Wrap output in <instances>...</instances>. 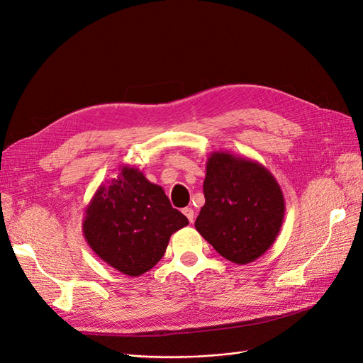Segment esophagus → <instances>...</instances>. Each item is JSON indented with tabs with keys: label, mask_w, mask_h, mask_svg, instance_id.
I'll return each mask as SVG.
<instances>
[{
	"label": "esophagus",
	"mask_w": 363,
	"mask_h": 363,
	"mask_svg": "<svg viewBox=\"0 0 363 363\" xmlns=\"http://www.w3.org/2000/svg\"><path fill=\"white\" fill-rule=\"evenodd\" d=\"M182 213L187 216V220L190 221V223H193V220H195V212H193V208L191 207H185V208H182Z\"/></svg>",
	"instance_id": "obj_1"
}]
</instances>
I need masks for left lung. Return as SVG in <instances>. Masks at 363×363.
Wrapping results in <instances>:
<instances>
[{
	"label": "left lung",
	"mask_w": 363,
	"mask_h": 363,
	"mask_svg": "<svg viewBox=\"0 0 363 363\" xmlns=\"http://www.w3.org/2000/svg\"><path fill=\"white\" fill-rule=\"evenodd\" d=\"M204 196L196 230L232 263L255 261L280 233L283 191L274 174L257 161L213 151L207 157Z\"/></svg>",
	"instance_id": "obj_1"
}]
</instances>
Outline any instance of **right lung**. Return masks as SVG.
Here are the masks:
<instances>
[{
  "label": "right lung",
  "instance_id": "1",
  "mask_svg": "<svg viewBox=\"0 0 363 363\" xmlns=\"http://www.w3.org/2000/svg\"><path fill=\"white\" fill-rule=\"evenodd\" d=\"M187 224L161 185L150 182L139 168L122 165L86 206L83 235L106 264L139 277L157 264L172 235Z\"/></svg>",
  "mask_w": 363,
  "mask_h": 363
}]
</instances>
